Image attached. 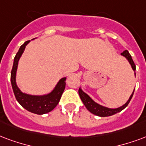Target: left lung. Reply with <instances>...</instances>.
<instances>
[{"mask_svg":"<svg viewBox=\"0 0 146 146\" xmlns=\"http://www.w3.org/2000/svg\"><path fill=\"white\" fill-rule=\"evenodd\" d=\"M121 55L123 56H125L127 59V60H128L131 66L132 70L135 71V65L134 63V61L132 60L131 56L128 52V50H125L122 53H121ZM134 91H135V90H133V92H132L131 95L130 96V98H129L128 101L124 105L120 107V108H106V107L100 105L99 104L96 103L95 101H94L91 98H90L89 95H87L86 93H84L82 90L81 88L79 89V95H80V98L81 100L83 101V103L85 105V107L87 108V109L90 112H91L92 114H95V115L100 116V117H108V116H111L113 114H115L118 113V112L121 111L123 109H125L126 107L128 106L131 99L132 96H133Z\"/></svg>","mask_w":146,"mask_h":146,"instance_id":"1","label":"left lung"}]
</instances>
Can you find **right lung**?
Listing matches in <instances>:
<instances>
[{
  "label": "right lung",
  "mask_w": 146,
  "mask_h": 146,
  "mask_svg": "<svg viewBox=\"0 0 146 146\" xmlns=\"http://www.w3.org/2000/svg\"><path fill=\"white\" fill-rule=\"evenodd\" d=\"M29 42L30 41H27L24 43L16 54L14 59L11 73V82L16 100H18V103L24 108L34 114H44L52 111L59 104V100L65 90L66 78L63 77L60 79L53 90L48 94L36 96V95L27 94L21 92V90L18 88L16 84V72L18 69V61L20 59V57L21 56L25 48V46L29 44Z\"/></svg>",
  "instance_id": "right-lung-1"
}]
</instances>
